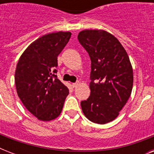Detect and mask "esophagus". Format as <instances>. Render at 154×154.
I'll use <instances>...</instances> for the list:
<instances>
[{"mask_svg": "<svg viewBox=\"0 0 154 154\" xmlns=\"http://www.w3.org/2000/svg\"><path fill=\"white\" fill-rule=\"evenodd\" d=\"M77 85H78V82H76V83H72V86L73 87V88H76Z\"/></svg>", "mask_w": 154, "mask_h": 154, "instance_id": "1", "label": "esophagus"}]
</instances>
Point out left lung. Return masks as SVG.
I'll return each mask as SVG.
<instances>
[{"label": "left lung", "instance_id": "8db88e82", "mask_svg": "<svg viewBox=\"0 0 154 154\" xmlns=\"http://www.w3.org/2000/svg\"><path fill=\"white\" fill-rule=\"evenodd\" d=\"M78 41L91 60L90 96L81 101L85 116L92 122H112L130 97L134 73L129 56L119 41L104 30H83Z\"/></svg>", "mask_w": 154, "mask_h": 154}]
</instances>
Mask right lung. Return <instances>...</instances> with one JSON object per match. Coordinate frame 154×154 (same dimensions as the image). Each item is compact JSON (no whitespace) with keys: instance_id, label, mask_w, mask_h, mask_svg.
<instances>
[{"instance_id":"add662e5","label":"right lung","mask_w":154,"mask_h":154,"mask_svg":"<svg viewBox=\"0 0 154 154\" xmlns=\"http://www.w3.org/2000/svg\"><path fill=\"white\" fill-rule=\"evenodd\" d=\"M70 32L44 35L33 42L18 60L15 84L25 107L41 121H51L62 110L69 89L57 78V57Z\"/></svg>"}]
</instances>
